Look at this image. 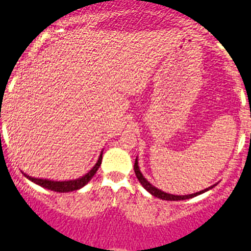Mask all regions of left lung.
I'll return each instance as SVG.
<instances>
[{"label":"left lung","mask_w":251,"mask_h":251,"mask_svg":"<svg viewBox=\"0 0 251 251\" xmlns=\"http://www.w3.org/2000/svg\"><path fill=\"white\" fill-rule=\"evenodd\" d=\"M133 170H135V173H136L137 179H139L140 183L142 184V187H144V188L146 189L147 192H150V193H151L153 197H157V198H160V200H163V201H184V200H189V198H193V197L198 196V194L204 193V192L209 191V189H212L213 187H214V186H212V187H209V188H205L204 191L197 192V193H193V194H188V196H175V194L166 193V192L161 191V189H158V188H156V187H154V186H152V184L150 183V182L147 181L146 178H145L144 176H142L141 171H140V168H139V162H137V158H136V160H135Z\"/></svg>","instance_id":"obj_1"}]
</instances>
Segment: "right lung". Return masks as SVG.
Returning a JSON list of instances; mask_svg holds the SVG:
<instances>
[{
	"label": "right lung",
	"mask_w": 251,
	"mask_h": 251,
	"mask_svg": "<svg viewBox=\"0 0 251 251\" xmlns=\"http://www.w3.org/2000/svg\"><path fill=\"white\" fill-rule=\"evenodd\" d=\"M102 160V151L99 156V160L95 163L93 168L89 171L86 175H84L83 177L76 179H70V181H50V179H43V178H34V177H30V176H27L25 173V176L27 177L29 181H32L33 183L38 184V186L43 187V188L50 189V191L59 192V193H64V192H73V191H78L81 187H84L85 184H88V182L90 181L94 177V175L97 173V171L99 170L100 165H101Z\"/></svg>",
	"instance_id": "right-lung-1"
}]
</instances>
